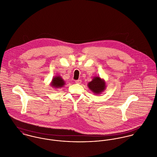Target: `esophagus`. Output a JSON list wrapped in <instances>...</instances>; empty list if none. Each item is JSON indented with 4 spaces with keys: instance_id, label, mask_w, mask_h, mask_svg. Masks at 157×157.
<instances>
[{
    "instance_id": "1",
    "label": "esophagus",
    "mask_w": 157,
    "mask_h": 157,
    "mask_svg": "<svg viewBox=\"0 0 157 157\" xmlns=\"http://www.w3.org/2000/svg\"><path fill=\"white\" fill-rule=\"evenodd\" d=\"M75 83L77 84H80L82 83V80H75Z\"/></svg>"
}]
</instances>
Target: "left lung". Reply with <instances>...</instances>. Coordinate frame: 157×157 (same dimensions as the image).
<instances>
[{
  "label": "left lung",
  "mask_w": 157,
  "mask_h": 157,
  "mask_svg": "<svg viewBox=\"0 0 157 157\" xmlns=\"http://www.w3.org/2000/svg\"><path fill=\"white\" fill-rule=\"evenodd\" d=\"M88 87L92 92L98 94L105 89V82L99 77H95L88 83Z\"/></svg>",
  "instance_id": "1"
}]
</instances>
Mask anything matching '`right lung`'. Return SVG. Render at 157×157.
<instances>
[{"label":"right lung","mask_w":157,"mask_h":157,"mask_svg":"<svg viewBox=\"0 0 157 157\" xmlns=\"http://www.w3.org/2000/svg\"><path fill=\"white\" fill-rule=\"evenodd\" d=\"M65 85V82L60 77H54L52 80V84L51 85L54 86V88H61Z\"/></svg>","instance_id":"1"}]
</instances>
